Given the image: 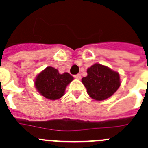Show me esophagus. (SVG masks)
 I'll use <instances>...</instances> for the list:
<instances>
[{"mask_svg":"<svg viewBox=\"0 0 148 148\" xmlns=\"http://www.w3.org/2000/svg\"><path fill=\"white\" fill-rule=\"evenodd\" d=\"M74 77H75V78L76 79H78V80H80V79L81 78V74H76V75H74Z\"/></svg>","mask_w":148,"mask_h":148,"instance_id":"34e87169","label":"esophagus"}]
</instances>
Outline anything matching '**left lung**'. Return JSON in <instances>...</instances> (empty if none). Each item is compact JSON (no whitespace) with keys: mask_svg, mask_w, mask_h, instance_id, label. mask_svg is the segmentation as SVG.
<instances>
[{"mask_svg":"<svg viewBox=\"0 0 148 148\" xmlns=\"http://www.w3.org/2000/svg\"><path fill=\"white\" fill-rule=\"evenodd\" d=\"M88 76L81 81L87 92L95 101H103L112 96L121 85L118 72L100 64H95L87 70Z\"/></svg>","mask_w":148,"mask_h":148,"instance_id":"8db88e82","label":"left lung"}]
</instances>
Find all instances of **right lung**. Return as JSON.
Listing matches in <instances>:
<instances>
[{
    "instance_id": "1",
    "label": "right lung",
    "mask_w": 148,
    "mask_h": 148,
    "mask_svg": "<svg viewBox=\"0 0 148 148\" xmlns=\"http://www.w3.org/2000/svg\"><path fill=\"white\" fill-rule=\"evenodd\" d=\"M73 80L74 77L67 72L60 74L58 70L47 67L38 74L34 85L40 95L53 101L64 95L67 86Z\"/></svg>"
}]
</instances>
